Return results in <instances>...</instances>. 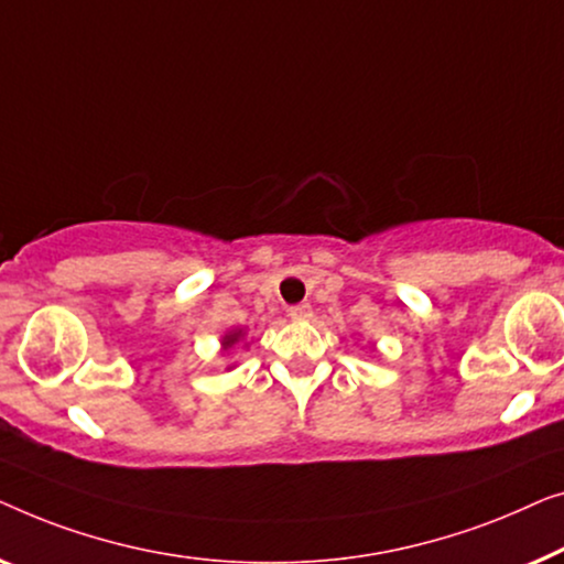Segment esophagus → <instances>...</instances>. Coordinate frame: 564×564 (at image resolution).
Listing matches in <instances>:
<instances>
[{"instance_id":"34e87169","label":"esophagus","mask_w":564,"mask_h":564,"mask_svg":"<svg viewBox=\"0 0 564 564\" xmlns=\"http://www.w3.org/2000/svg\"><path fill=\"white\" fill-rule=\"evenodd\" d=\"M289 316H291V319H296V322L308 319V316H312V306H308V304L291 306V308H289Z\"/></svg>"}]
</instances>
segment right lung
I'll return each instance as SVG.
<instances>
[{
	"mask_svg": "<svg viewBox=\"0 0 564 564\" xmlns=\"http://www.w3.org/2000/svg\"><path fill=\"white\" fill-rule=\"evenodd\" d=\"M240 337H242V329H232V332H227L225 339H221V347H225V350H229V347H232Z\"/></svg>",
	"mask_w": 564,
	"mask_h": 564,
	"instance_id": "1",
	"label": "right lung"
}]
</instances>
